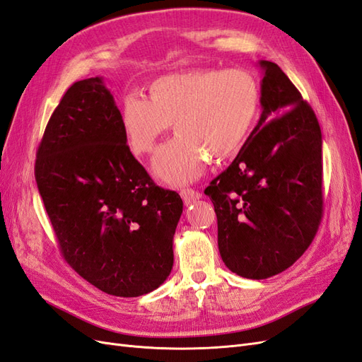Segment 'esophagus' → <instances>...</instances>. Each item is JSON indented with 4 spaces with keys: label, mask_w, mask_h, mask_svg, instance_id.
Returning <instances> with one entry per match:
<instances>
[{
    "label": "esophagus",
    "mask_w": 362,
    "mask_h": 362,
    "mask_svg": "<svg viewBox=\"0 0 362 362\" xmlns=\"http://www.w3.org/2000/svg\"><path fill=\"white\" fill-rule=\"evenodd\" d=\"M181 198H182V201H184L185 205H189V204H192V202H194V201L201 199L202 194H201V192H198V190L182 189V190H181Z\"/></svg>",
    "instance_id": "esophagus-1"
}]
</instances>
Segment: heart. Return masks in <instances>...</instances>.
<instances>
[{
    "label": "heart",
    "instance_id": "b5f03b06",
    "mask_svg": "<svg viewBox=\"0 0 362 362\" xmlns=\"http://www.w3.org/2000/svg\"><path fill=\"white\" fill-rule=\"evenodd\" d=\"M149 100L129 93L120 104V127L129 151L145 156L169 129L175 134L152 160L156 177L172 185L199 178L206 157L234 156L254 124L259 87L242 69H194L161 75L148 86Z\"/></svg>",
    "mask_w": 362,
    "mask_h": 362
}]
</instances>
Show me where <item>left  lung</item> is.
Returning <instances> with one entry per match:
<instances>
[{"label":"left lung","mask_w":362,"mask_h":362,"mask_svg":"<svg viewBox=\"0 0 362 362\" xmlns=\"http://www.w3.org/2000/svg\"><path fill=\"white\" fill-rule=\"evenodd\" d=\"M258 66V124L205 189L225 266L247 279L278 275L300 258L323 211L320 125L276 63L259 60Z\"/></svg>","instance_id":"8db88e82"}]
</instances>
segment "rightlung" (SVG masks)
Masks as SVG:
<instances>
[{
  "mask_svg": "<svg viewBox=\"0 0 362 362\" xmlns=\"http://www.w3.org/2000/svg\"><path fill=\"white\" fill-rule=\"evenodd\" d=\"M36 181L64 259L92 286L137 298L168 279L182 199L131 154L103 76L63 95L37 149Z\"/></svg>",
  "mask_w": 362,
  "mask_h": 362,
  "instance_id": "obj_1",
  "label": "right lung"
}]
</instances>
